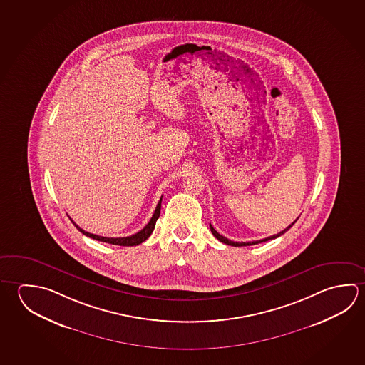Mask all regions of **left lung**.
Instances as JSON below:
<instances>
[{"mask_svg": "<svg viewBox=\"0 0 365 365\" xmlns=\"http://www.w3.org/2000/svg\"><path fill=\"white\" fill-rule=\"evenodd\" d=\"M297 219H299V217H297ZM297 219H296V220H297ZM296 220H294V223L289 224V225H288L286 230H282V232H279V233H277V235H273V236L267 237V238H262V240H259V241H252V242H235V241H230V240H228V238H225V237L222 236L220 233H217V230H214V227H212L211 224L210 230L211 233H212L214 236L217 237V240H219L220 242L225 243V245H230V246H236V247L237 246H251V245H256V243L265 242V241H269V240H273V238H277V237L282 236L283 233H286V232H287V230H289V228H291V227H292V225H294V223H296Z\"/></svg>", "mask_w": 365, "mask_h": 365, "instance_id": "obj_1", "label": "left lung"}]
</instances>
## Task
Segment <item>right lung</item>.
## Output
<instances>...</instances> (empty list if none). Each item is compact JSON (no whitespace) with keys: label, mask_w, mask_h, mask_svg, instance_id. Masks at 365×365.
Returning <instances> with one entry per match:
<instances>
[{"label":"right lung","mask_w":365,"mask_h":365,"mask_svg":"<svg viewBox=\"0 0 365 365\" xmlns=\"http://www.w3.org/2000/svg\"><path fill=\"white\" fill-rule=\"evenodd\" d=\"M161 200H163V196H161L160 201L158 202V206H156V209L154 211V215L151 217L150 222L146 224V227L143 230H140V232H137L135 235H132V236L116 237V238H114V237L97 236V235H93V233L86 232L82 228H79L73 220L71 222L77 227V230L79 232H82L86 236L91 237L93 240H97V241H103V242L111 243V245H119V246H137V245H140L143 241H146L148 237L151 236V233H153V230L155 228V224H156V220L160 217Z\"/></svg>","instance_id":"add662e5"}]
</instances>
